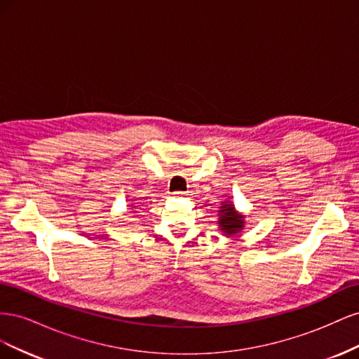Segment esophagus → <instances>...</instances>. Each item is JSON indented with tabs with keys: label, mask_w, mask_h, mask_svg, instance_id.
Masks as SVG:
<instances>
[{
	"label": "esophagus",
	"mask_w": 359,
	"mask_h": 359,
	"mask_svg": "<svg viewBox=\"0 0 359 359\" xmlns=\"http://www.w3.org/2000/svg\"><path fill=\"white\" fill-rule=\"evenodd\" d=\"M184 196H186V193H182V191L175 193V198H184Z\"/></svg>",
	"instance_id": "esophagus-1"
}]
</instances>
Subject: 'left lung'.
Instances as JSON below:
<instances>
[{
    "label": "left lung",
    "mask_w": 359,
    "mask_h": 359,
    "mask_svg": "<svg viewBox=\"0 0 359 359\" xmlns=\"http://www.w3.org/2000/svg\"><path fill=\"white\" fill-rule=\"evenodd\" d=\"M217 217H219V224L220 231L226 236H233L236 233H240L244 226H245V214L240 212L236 208L233 202L231 201H224L219 206V211H217Z\"/></svg>",
    "instance_id": "1"
}]
</instances>
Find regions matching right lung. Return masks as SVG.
Returning <instances> with one entry per match:
<instances>
[{
    "label": "right lung",
    "mask_w": 359,
    "mask_h": 359,
    "mask_svg": "<svg viewBox=\"0 0 359 359\" xmlns=\"http://www.w3.org/2000/svg\"><path fill=\"white\" fill-rule=\"evenodd\" d=\"M130 206V208H132V210H137V206H135V203L133 205H128ZM135 212V211H133Z\"/></svg>",
    "instance_id": "add662e5"
}]
</instances>
